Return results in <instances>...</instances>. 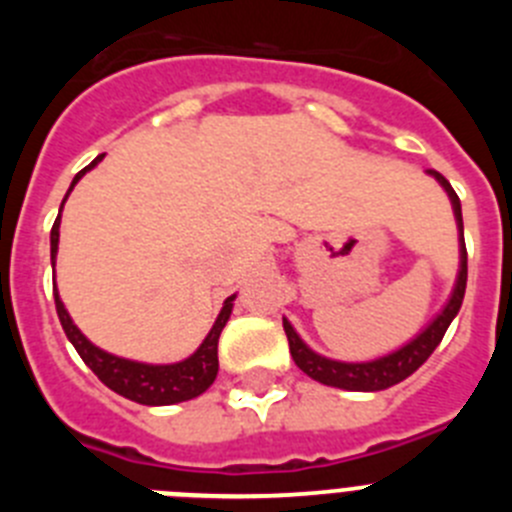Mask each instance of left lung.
Returning <instances> with one entry per match:
<instances>
[{"mask_svg":"<svg viewBox=\"0 0 512 512\" xmlns=\"http://www.w3.org/2000/svg\"><path fill=\"white\" fill-rule=\"evenodd\" d=\"M436 176L441 187L449 192L451 205H454V215L459 220V230H461V269H459V279H456L454 295H451L449 305L443 307V312L433 320L428 328L420 333L415 341H410L408 346H402L400 351L390 356H382L377 361H366V364H343V361H333L325 359V356H318L315 351L305 346L300 341V336L295 333V328L284 320V333H287L289 341V354L295 359V364L300 366L302 372L307 377H312L315 382L328 384V387H341V390H354V392H377V390H387L392 384L402 382V379H408L410 374L423 364L428 356L436 351V346L441 343L443 333L449 330L451 320L456 318V312H459L461 302H464V292H467V246H464V223H461V202L456 197V192L451 189L449 179L438 171H431Z\"/></svg>","mask_w":512,"mask_h":512,"instance_id":"left-lung-1","label":"left lung"}]
</instances>
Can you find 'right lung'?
I'll return each instance as SVG.
<instances>
[{"mask_svg":"<svg viewBox=\"0 0 512 512\" xmlns=\"http://www.w3.org/2000/svg\"><path fill=\"white\" fill-rule=\"evenodd\" d=\"M102 161V156L97 158ZM92 161V166L97 164ZM92 166L87 169H81L79 174L74 176V182H71V189L74 184L79 182L81 176L87 174ZM69 189V192H71ZM66 192V197H69ZM63 197V202H66ZM61 202V207H63ZM58 225H61V215L56 217V223L51 228V264H56V251H58ZM53 297H56V312L58 320H61L63 330H66V336L69 341L74 343V348L79 351V356L84 359V364L92 369L94 374L99 377V382L107 384L112 392L117 395L128 397V400L140 402V405H174V402H184L192 400V397L202 395V392L215 382L217 377V338L223 333L225 323L230 318V310H233V297H228L217 315L215 325L207 333V338L202 341V346L194 351L189 359L179 361V364H166V366H153V364H138V361H128L120 359V356H112L102 348H97L94 343H89L87 338L81 336V330L76 328L74 320L69 318V312L63 307L61 297L53 289Z\"/></svg>","mask_w":512,"mask_h":512,"instance_id":"add662e5","label":"right lung"}]
</instances>
